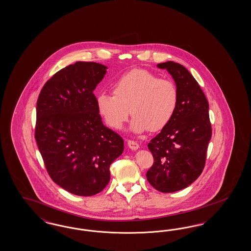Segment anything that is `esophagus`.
<instances>
[{"instance_id": "obj_1", "label": "esophagus", "mask_w": 251, "mask_h": 251, "mask_svg": "<svg viewBox=\"0 0 251 251\" xmlns=\"http://www.w3.org/2000/svg\"><path fill=\"white\" fill-rule=\"evenodd\" d=\"M128 146H129L131 150H134V151L139 148V145L137 144L136 142L131 141V140L128 141Z\"/></svg>"}]
</instances>
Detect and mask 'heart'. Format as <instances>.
Returning <instances> with one entry per match:
<instances>
[{
    "instance_id": "b5f03b06",
    "label": "heart",
    "mask_w": 251,
    "mask_h": 251,
    "mask_svg": "<svg viewBox=\"0 0 251 251\" xmlns=\"http://www.w3.org/2000/svg\"><path fill=\"white\" fill-rule=\"evenodd\" d=\"M112 93L113 96L101 94L97 98L99 113L114 129H122L130 113L133 119L129 129L135 133L164 129L177 104L173 82L145 70H133L122 76L113 85Z\"/></svg>"
}]
</instances>
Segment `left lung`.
<instances>
[{
	"label": "left lung",
	"mask_w": 251,
	"mask_h": 251,
	"mask_svg": "<svg viewBox=\"0 0 251 251\" xmlns=\"http://www.w3.org/2000/svg\"><path fill=\"white\" fill-rule=\"evenodd\" d=\"M157 67L173 77L177 104L170 122L148 144L154 162L146 177L155 190L170 193L187 188L201 174L212 126L205 95L190 72L174 61Z\"/></svg>",
	"instance_id": "left-lung-1"
}]
</instances>
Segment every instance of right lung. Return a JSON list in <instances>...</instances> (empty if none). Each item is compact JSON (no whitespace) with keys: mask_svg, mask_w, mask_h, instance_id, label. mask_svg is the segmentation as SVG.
<instances>
[{"mask_svg":"<svg viewBox=\"0 0 251 251\" xmlns=\"http://www.w3.org/2000/svg\"><path fill=\"white\" fill-rule=\"evenodd\" d=\"M106 69L85 61L61 69L44 84L37 102L35 138L47 171L78 196L106 188L109 167L124 149L122 137L103 124L93 93Z\"/></svg>","mask_w":251,"mask_h":251,"instance_id":"right-lung-1","label":"right lung"}]
</instances>
